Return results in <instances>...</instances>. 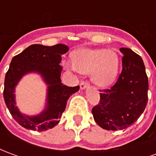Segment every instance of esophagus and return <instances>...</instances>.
<instances>
[{
    "mask_svg": "<svg viewBox=\"0 0 156 156\" xmlns=\"http://www.w3.org/2000/svg\"><path fill=\"white\" fill-rule=\"evenodd\" d=\"M88 87V82H81V83H80V88L81 89H85V88H87Z\"/></svg>",
    "mask_w": 156,
    "mask_h": 156,
    "instance_id": "esophagus-1",
    "label": "esophagus"
}]
</instances>
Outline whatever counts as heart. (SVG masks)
Instances as JSON below:
<instances>
[{
    "label": "heart",
    "mask_w": 156,
    "mask_h": 156,
    "mask_svg": "<svg viewBox=\"0 0 156 156\" xmlns=\"http://www.w3.org/2000/svg\"><path fill=\"white\" fill-rule=\"evenodd\" d=\"M73 58V62H63L65 68L83 74L90 73L92 82L100 88L110 86L117 78L119 58L113 49L82 48L75 51Z\"/></svg>",
    "instance_id": "obj_1"
}]
</instances>
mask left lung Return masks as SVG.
<instances>
[{
    "label": "left lung",
    "mask_w": 156,
    "mask_h": 156,
    "mask_svg": "<svg viewBox=\"0 0 156 156\" xmlns=\"http://www.w3.org/2000/svg\"><path fill=\"white\" fill-rule=\"evenodd\" d=\"M122 72L113 87L100 93V101L92 109L95 122L107 130L124 129L140 118L146 107L149 82L141 57L121 48Z\"/></svg>",
    "instance_id": "left-lung-1"
}]
</instances>
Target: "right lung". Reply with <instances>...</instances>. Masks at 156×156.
<instances>
[{
    "label": "right lung",
    "mask_w": 156,
    "mask_h": 156,
    "mask_svg": "<svg viewBox=\"0 0 156 156\" xmlns=\"http://www.w3.org/2000/svg\"><path fill=\"white\" fill-rule=\"evenodd\" d=\"M68 50V46L64 44L51 47L33 44L12 58L5 77L3 96L12 117L27 129L45 131L56 126L66 108L68 98L79 90V86L68 87L61 82L62 68L59 64L62 55ZM29 73L40 75L47 85L44 109L36 115L22 113L15 101V87Z\"/></svg>",
    "instance_id": "obj_1"
}]
</instances>
